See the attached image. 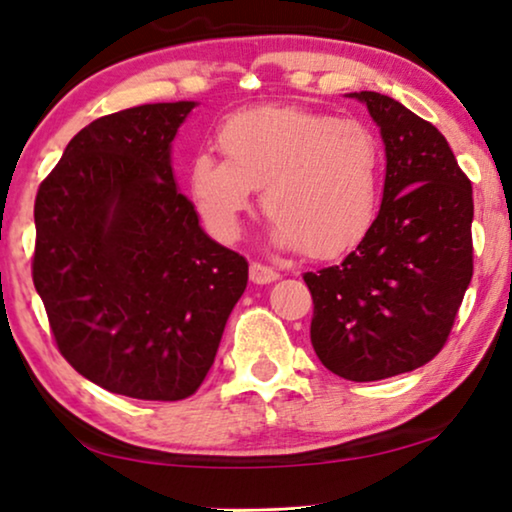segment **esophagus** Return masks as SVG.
Masks as SVG:
<instances>
[{"mask_svg":"<svg viewBox=\"0 0 512 512\" xmlns=\"http://www.w3.org/2000/svg\"><path fill=\"white\" fill-rule=\"evenodd\" d=\"M249 277L254 284H270V282H277L279 279V272L272 270L270 265H263V263H251L249 265Z\"/></svg>","mask_w":512,"mask_h":512,"instance_id":"esophagus-1","label":"esophagus"}]
</instances>
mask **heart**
Instances as JSON below:
<instances>
[{
    "label": "heart",
    "instance_id": "b5f03b06",
    "mask_svg": "<svg viewBox=\"0 0 512 512\" xmlns=\"http://www.w3.org/2000/svg\"><path fill=\"white\" fill-rule=\"evenodd\" d=\"M226 158L202 151L188 186L195 212L216 240L240 235L254 188L270 216V240L333 258L373 228L382 200V144L368 125L298 107H256L219 132Z\"/></svg>",
    "mask_w": 512,
    "mask_h": 512
}]
</instances>
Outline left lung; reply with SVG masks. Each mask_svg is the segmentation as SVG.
<instances>
[{
    "mask_svg": "<svg viewBox=\"0 0 512 512\" xmlns=\"http://www.w3.org/2000/svg\"><path fill=\"white\" fill-rule=\"evenodd\" d=\"M349 97L380 128L382 205L352 254L303 279L319 361L345 380L375 382L443 349L473 277V188L429 121L373 90Z\"/></svg>",
    "mask_w": 512,
    "mask_h": 512,
    "instance_id": "obj_1",
    "label": "left lung"
}]
</instances>
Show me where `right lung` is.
I'll use <instances>...</instances> for the list:
<instances>
[{
    "label": "right lung",
    "mask_w": 512,
    "mask_h": 512,
    "mask_svg": "<svg viewBox=\"0 0 512 512\" xmlns=\"http://www.w3.org/2000/svg\"><path fill=\"white\" fill-rule=\"evenodd\" d=\"M195 102L102 116L34 200V289L76 373L142 401H181L212 368L249 263L200 228L172 142Z\"/></svg>",
    "instance_id": "add662e5"
}]
</instances>
